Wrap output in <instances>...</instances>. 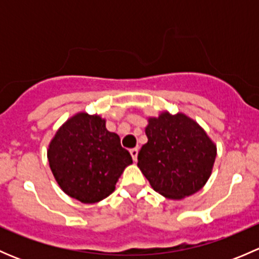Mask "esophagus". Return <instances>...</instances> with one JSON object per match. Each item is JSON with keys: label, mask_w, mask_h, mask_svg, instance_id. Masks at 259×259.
I'll use <instances>...</instances> for the list:
<instances>
[{"label": "esophagus", "mask_w": 259, "mask_h": 259, "mask_svg": "<svg viewBox=\"0 0 259 259\" xmlns=\"http://www.w3.org/2000/svg\"><path fill=\"white\" fill-rule=\"evenodd\" d=\"M138 153H139V149L138 148H134V149H130V155H132L133 160H137L138 158Z\"/></svg>", "instance_id": "1"}]
</instances>
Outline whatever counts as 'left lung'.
<instances>
[{
    "label": "left lung",
    "mask_w": 259,
    "mask_h": 259,
    "mask_svg": "<svg viewBox=\"0 0 259 259\" xmlns=\"http://www.w3.org/2000/svg\"><path fill=\"white\" fill-rule=\"evenodd\" d=\"M145 134L148 143L138 154V166L155 192L182 199L207 183L217 149L194 120L163 113L149 119Z\"/></svg>",
    "instance_id": "left-lung-1"
}]
</instances>
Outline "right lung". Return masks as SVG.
<instances>
[{
    "mask_svg": "<svg viewBox=\"0 0 259 259\" xmlns=\"http://www.w3.org/2000/svg\"><path fill=\"white\" fill-rule=\"evenodd\" d=\"M48 158L61 189L81 203H96L114 192L132 155L105 120L80 113L67 120L51 140Z\"/></svg>",
    "mask_w": 259,
    "mask_h": 259,
    "instance_id": "add662e5",
    "label": "right lung"
}]
</instances>
